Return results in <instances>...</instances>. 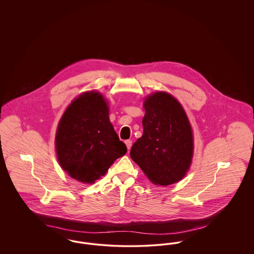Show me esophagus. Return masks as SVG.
Segmentation results:
<instances>
[{
	"label": "esophagus",
	"instance_id": "obj_1",
	"mask_svg": "<svg viewBox=\"0 0 254 254\" xmlns=\"http://www.w3.org/2000/svg\"><path fill=\"white\" fill-rule=\"evenodd\" d=\"M125 144L127 145V150H129L130 148H131V145H132V142L130 141V140H127V141H125Z\"/></svg>",
	"mask_w": 254,
	"mask_h": 254
}]
</instances>
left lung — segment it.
Wrapping results in <instances>:
<instances>
[{
  "mask_svg": "<svg viewBox=\"0 0 254 254\" xmlns=\"http://www.w3.org/2000/svg\"><path fill=\"white\" fill-rule=\"evenodd\" d=\"M143 107L144 132L133 144L130 157L156 186L181 181L194 153L193 130L185 109L166 91L148 94Z\"/></svg>",
  "mask_w": 254,
  "mask_h": 254,
  "instance_id": "obj_1",
  "label": "left lung"
}]
</instances>
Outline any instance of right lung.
Returning <instances> with one entry per match:
<instances>
[{"instance_id": "obj_1", "label": "right lung", "mask_w": 254, "mask_h": 254, "mask_svg": "<svg viewBox=\"0 0 254 254\" xmlns=\"http://www.w3.org/2000/svg\"><path fill=\"white\" fill-rule=\"evenodd\" d=\"M55 151L63 170L83 184H94L127 153L100 91L83 92L67 106L57 126Z\"/></svg>"}]
</instances>
